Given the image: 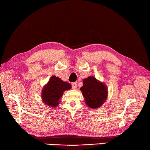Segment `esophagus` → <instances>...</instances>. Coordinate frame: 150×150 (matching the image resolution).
<instances>
[{"instance_id": "obj_1", "label": "esophagus", "mask_w": 150, "mask_h": 150, "mask_svg": "<svg viewBox=\"0 0 150 150\" xmlns=\"http://www.w3.org/2000/svg\"><path fill=\"white\" fill-rule=\"evenodd\" d=\"M71 85H72V88L74 89V90H75V89L77 88V83H75V82H73V83Z\"/></svg>"}]
</instances>
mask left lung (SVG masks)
I'll return each mask as SVG.
<instances>
[{
    "label": "left lung",
    "mask_w": 150,
    "mask_h": 150,
    "mask_svg": "<svg viewBox=\"0 0 150 150\" xmlns=\"http://www.w3.org/2000/svg\"><path fill=\"white\" fill-rule=\"evenodd\" d=\"M87 106L92 109H97L103 105L108 97V88L93 76L83 80V86L80 88Z\"/></svg>",
    "instance_id": "left-lung-1"
}]
</instances>
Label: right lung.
Masks as SVG:
<instances>
[{"instance_id":"right-lung-1","label":"right lung","mask_w":150,"mask_h":150,"mask_svg":"<svg viewBox=\"0 0 150 150\" xmlns=\"http://www.w3.org/2000/svg\"><path fill=\"white\" fill-rule=\"evenodd\" d=\"M71 88V85L63 81L59 77L53 75L47 83L44 86L41 93L42 102L51 107H57L59 104L64 91Z\"/></svg>"}]
</instances>
